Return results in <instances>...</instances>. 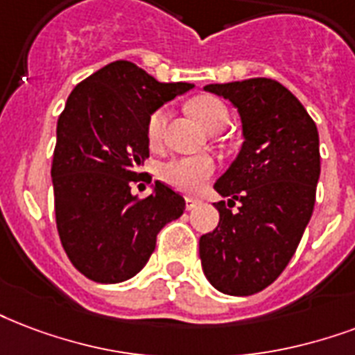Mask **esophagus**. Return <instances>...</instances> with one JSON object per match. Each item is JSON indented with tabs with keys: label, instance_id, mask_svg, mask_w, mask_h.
I'll return each mask as SVG.
<instances>
[{
	"label": "esophagus",
	"instance_id": "34e87169",
	"mask_svg": "<svg viewBox=\"0 0 355 355\" xmlns=\"http://www.w3.org/2000/svg\"><path fill=\"white\" fill-rule=\"evenodd\" d=\"M201 205V199H196V197H186V208L188 210H193Z\"/></svg>",
	"mask_w": 355,
	"mask_h": 355
}]
</instances>
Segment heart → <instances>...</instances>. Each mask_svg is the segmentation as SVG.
Here are the masks:
<instances>
[{"label":"heart","instance_id":"1","mask_svg":"<svg viewBox=\"0 0 355 355\" xmlns=\"http://www.w3.org/2000/svg\"><path fill=\"white\" fill-rule=\"evenodd\" d=\"M189 113L196 117V121L202 128L208 130L212 124L229 119L225 104L214 96H201L189 104ZM167 110L162 107L154 112L148 119V139L150 143H158L162 139L164 128L167 123ZM216 171V164L208 156H180V158L169 159L162 166L159 175L169 186L184 193H197L199 189L208 182Z\"/></svg>","mask_w":355,"mask_h":355}]
</instances>
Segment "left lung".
<instances>
[{
  "label": "left lung",
  "mask_w": 355,
  "mask_h": 355,
  "mask_svg": "<svg viewBox=\"0 0 355 355\" xmlns=\"http://www.w3.org/2000/svg\"><path fill=\"white\" fill-rule=\"evenodd\" d=\"M229 100L243 143L214 188L220 223L199 240L202 272L214 288L251 296L286 268L313 216L320 177L315 121L279 81L251 78L205 85ZM241 202L236 213L226 208Z\"/></svg>",
  "instance_id": "obj_1"
}]
</instances>
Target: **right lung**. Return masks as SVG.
I'll use <instances>...</instances> for the list:
<instances>
[{"label":"right lung","instance_id":"add662e5","mask_svg":"<svg viewBox=\"0 0 355 355\" xmlns=\"http://www.w3.org/2000/svg\"><path fill=\"white\" fill-rule=\"evenodd\" d=\"M193 83H162L130 61H113L70 93L51 164L55 221L76 270L96 283L141 272L156 236L186 201L162 182L137 199L132 184L148 158V119Z\"/></svg>","mask_w":355,"mask_h":355}]
</instances>
